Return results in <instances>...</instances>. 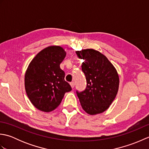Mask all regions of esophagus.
Wrapping results in <instances>:
<instances>
[{"instance_id":"esophagus-1","label":"esophagus","mask_w":149,"mask_h":149,"mask_svg":"<svg viewBox=\"0 0 149 149\" xmlns=\"http://www.w3.org/2000/svg\"><path fill=\"white\" fill-rule=\"evenodd\" d=\"M70 86H71V87L72 88H74V86H75V83H74V82H72V83H70Z\"/></svg>"}]
</instances>
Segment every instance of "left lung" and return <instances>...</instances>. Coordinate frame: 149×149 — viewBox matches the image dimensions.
<instances>
[{"mask_svg":"<svg viewBox=\"0 0 149 149\" xmlns=\"http://www.w3.org/2000/svg\"><path fill=\"white\" fill-rule=\"evenodd\" d=\"M76 54L84 60L81 67L87 82L86 89L76 91L81 105L90 115L102 113L109 108L118 93V72L108 59L97 50L84 49L76 51Z\"/></svg>","mask_w":149,"mask_h":149,"instance_id":"1","label":"left lung"}]
</instances>
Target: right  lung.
Masks as SVG:
<instances>
[{
  "label": "right lung",
  "instance_id": "obj_1",
  "mask_svg": "<svg viewBox=\"0 0 149 149\" xmlns=\"http://www.w3.org/2000/svg\"><path fill=\"white\" fill-rule=\"evenodd\" d=\"M66 53L60 46H49L38 53L25 74V89L33 105L42 111L50 112L58 107L66 92L72 88L65 81L60 68Z\"/></svg>",
  "mask_w": 149,
  "mask_h": 149
}]
</instances>
